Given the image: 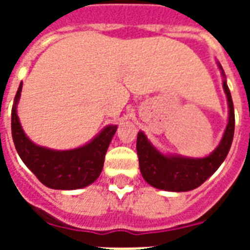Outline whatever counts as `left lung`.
<instances>
[{"mask_svg": "<svg viewBox=\"0 0 250 250\" xmlns=\"http://www.w3.org/2000/svg\"><path fill=\"white\" fill-rule=\"evenodd\" d=\"M223 88L227 94L229 107V125L221 144L210 156L198 160L164 156L146 140L144 133L139 132L136 143L139 166L143 178L150 186L171 192L192 190L201 186L206 179H209L226 160L233 140L235 111H233L232 98L226 80H223Z\"/></svg>", "mask_w": 250, "mask_h": 250, "instance_id": "1", "label": "left lung"}]
</instances>
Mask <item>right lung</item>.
Returning a JSON list of instances; mask_svg holds the SVG:
<instances>
[{
  "mask_svg": "<svg viewBox=\"0 0 250 250\" xmlns=\"http://www.w3.org/2000/svg\"><path fill=\"white\" fill-rule=\"evenodd\" d=\"M21 92V83L11 110V133L15 149L25 166L44 186L53 189H78L92 184L101 174L106 150L117 125L106 127L94 140L82 148L63 152L41 148L25 136L18 119L17 104Z\"/></svg>",
  "mask_w": 250,
  "mask_h": 250,
  "instance_id": "obj_1",
  "label": "right lung"
}]
</instances>
